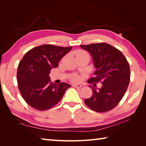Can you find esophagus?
Here are the masks:
<instances>
[{
  "mask_svg": "<svg viewBox=\"0 0 146 146\" xmlns=\"http://www.w3.org/2000/svg\"><path fill=\"white\" fill-rule=\"evenodd\" d=\"M73 87L76 88H81L82 87V86L80 84H73Z\"/></svg>",
  "mask_w": 146,
  "mask_h": 146,
  "instance_id": "34e87169",
  "label": "esophagus"
}]
</instances>
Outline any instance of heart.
<instances>
[{
    "label": "heart",
    "mask_w": 146,
    "mask_h": 146,
    "mask_svg": "<svg viewBox=\"0 0 146 146\" xmlns=\"http://www.w3.org/2000/svg\"><path fill=\"white\" fill-rule=\"evenodd\" d=\"M85 53H86V52H85L84 51L79 50V51H77V52H76V55L77 56L78 55H80V54ZM80 79H81V76H79V75H73V76H71V78H70V80H71V81H72V82H79V81L80 80Z\"/></svg>",
    "instance_id": "heart-1"
}]
</instances>
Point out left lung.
<instances>
[{"mask_svg":"<svg viewBox=\"0 0 146 146\" xmlns=\"http://www.w3.org/2000/svg\"><path fill=\"white\" fill-rule=\"evenodd\" d=\"M80 47L90 53L96 68L95 76L88 82L102 83V87L98 90L93 88L91 97L84 100L86 105L97 112L111 110L122 100L129 86L131 75L129 62L119 49L107 43L80 45Z\"/></svg>","mask_w":146,"mask_h":146,"instance_id":"obj_1","label":"left lung"}]
</instances>
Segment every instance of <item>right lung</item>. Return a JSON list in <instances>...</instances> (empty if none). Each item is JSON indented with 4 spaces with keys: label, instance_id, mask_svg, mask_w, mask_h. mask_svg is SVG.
Listing matches in <instances>:
<instances>
[{
    "label": "right lung",
    "instance_id": "right-lung-1",
    "mask_svg": "<svg viewBox=\"0 0 146 146\" xmlns=\"http://www.w3.org/2000/svg\"><path fill=\"white\" fill-rule=\"evenodd\" d=\"M72 47L44 44L28 51L20 61L17 78L19 90L26 102L35 110L45 111L60 102L71 86L51 82L49 73Z\"/></svg>",
    "mask_w": 146,
    "mask_h": 146
}]
</instances>
